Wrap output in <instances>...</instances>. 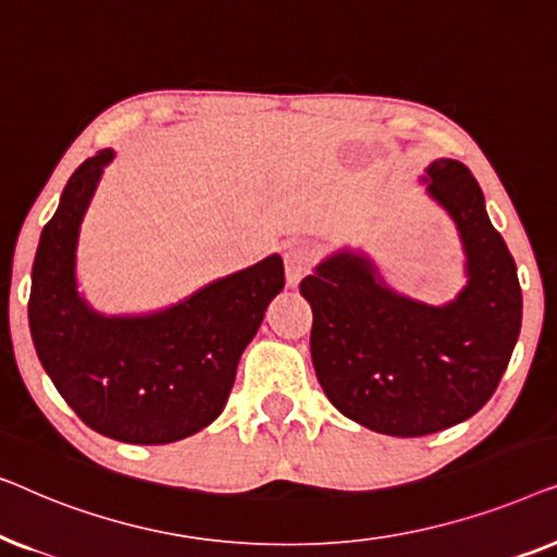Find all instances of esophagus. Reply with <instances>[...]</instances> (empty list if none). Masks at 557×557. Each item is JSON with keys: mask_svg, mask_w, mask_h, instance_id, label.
Masks as SVG:
<instances>
[{"mask_svg": "<svg viewBox=\"0 0 557 557\" xmlns=\"http://www.w3.org/2000/svg\"><path fill=\"white\" fill-rule=\"evenodd\" d=\"M317 250L309 240H292L284 248V265H286V281L288 286H296L307 276L311 265H314Z\"/></svg>", "mask_w": 557, "mask_h": 557, "instance_id": "1", "label": "esophagus"}]
</instances>
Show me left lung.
Segmentation results:
<instances>
[{
    "label": "left lung",
    "instance_id": "left-lung-1",
    "mask_svg": "<svg viewBox=\"0 0 557 557\" xmlns=\"http://www.w3.org/2000/svg\"><path fill=\"white\" fill-rule=\"evenodd\" d=\"M429 193L459 231L467 286L444 307L395 294L364 256L334 253L301 281L311 304V360L332 406L387 436H429L492 398L522 324V292L467 166L436 159Z\"/></svg>",
    "mask_w": 557,
    "mask_h": 557
}]
</instances>
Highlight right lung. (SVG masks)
I'll use <instances>...</instances> for the list:
<instances>
[{
  "mask_svg": "<svg viewBox=\"0 0 557 557\" xmlns=\"http://www.w3.org/2000/svg\"><path fill=\"white\" fill-rule=\"evenodd\" d=\"M111 159V149L86 159L42 227L29 332L52 385L88 429L124 444H172L223 413L243 349L284 288V261L263 258L157 314H98L75 286V248Z\"/></svg>",
  "mask_w": 557,
  "mask_h": 557,
  "instance_id": "1",
  "label": "right lung"
}]
</instances>
